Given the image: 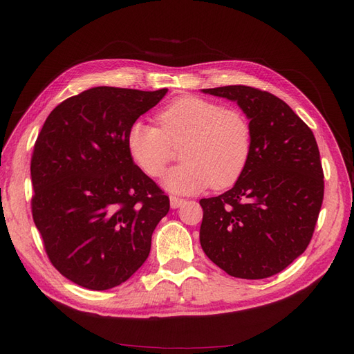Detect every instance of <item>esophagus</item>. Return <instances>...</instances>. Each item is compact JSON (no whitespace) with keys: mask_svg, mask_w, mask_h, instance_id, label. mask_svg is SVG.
<instances>
[{"mask_svg":"<svg viewBox=\"0 0 354 354\" xmlns=\"http://www.w3.org/2000/svg\"><path fill=\"white\" fill-rule=\"evenodd\" d=\"M169 203H171V208H178L185 203V199H181L178 196H169Z\"/></svg>","mask_w":354,"mask_h":354,"instance_id":"esophagus-1","label":"esophagus"}]
</instances>
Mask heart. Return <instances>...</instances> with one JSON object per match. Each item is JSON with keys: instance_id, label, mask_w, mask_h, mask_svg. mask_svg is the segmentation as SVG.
Returning a JSON list of instances; mask_svg holds the SVG:
<instances>
[{"instance_id": "b5f03b06", "label": "heart", "mask_w": 354, "mask_h": 354, "mask_svg": "<svg viewBox=\"0 0 354 354\" xmlns=\"http://www.w3.org/2000/svg\"><path fill=\"white\" fill-rule=\"evenodd\" d=\"M156 125L134 121L127 147L147 176L164 173L173 158V145L185 143V160L165 174L162 185L173 194H196L209 185L224 189L236 183L248 165L252 149L251 124L239 109L217 102L181 95L158 113Z\"/></svg>"}]
</instances>
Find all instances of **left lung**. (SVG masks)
I'll list each match as a JSON object with an SVG mask.
<instances>
[{
    "mask_svg": "<svg viewBox=\"0 0 354 354\" xmlns=\"http://www.w3.org/2000/svg\"><path fill=\"white\" fill-rule=\"evenodd\" d=\"M236 102L250 120L248 165L223 195L201 199L203 252L227 274L264 279L312 241L324 201V169L312 130L272 93L246 85L202 90Z\"/></svg>",
    "mask_w": 354,
    "mask_h": 354,
    "instance_id": "left-lung-1",
    "label": "left lung"
}]
</instances>
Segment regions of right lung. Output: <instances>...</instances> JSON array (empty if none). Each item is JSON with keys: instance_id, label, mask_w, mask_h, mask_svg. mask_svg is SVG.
Masks as SVG:
<instances>
[{"instance_id": "1", "label": "right lung", "mask_w": 354, "mask_h": 354, "mask_svg": "<svg viewBox=\"0 0 354 354\" xmlns=\"http://www.w3.org/2000/svg\"><path fill=\"white\" fill-rule=\"evenodd\" d=\"M167 88L94 87L51 111L34 146L32 217L51 264L104 291L140 269L169 199L128 152L127 133Z\"/></svg>"}]
</instances>
